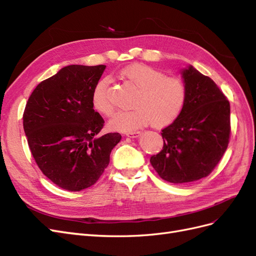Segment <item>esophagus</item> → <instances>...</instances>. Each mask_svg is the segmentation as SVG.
Masks as SVG:
<instances>
[{
	"instance_id": "esophagus-1",
	"label": "esophagus",
	"mask_w": 256,
	"mask_h": 256,
	"mask_svg": "<svg viewBox=\"0 0 256 256\" xmlns=\"http://www.w3.org/2000/svg\"><path fill=\"white\" fill-rule=\"evenodd\" d=\"M139 133H140L139 130H130V132H126V135L128 137H136V136L139 135Z\"/></svg>"
}]
</instances>
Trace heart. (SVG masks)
I'll return each instance as SVG.
<instances>
[{
    "label": "heart",
    "instance_id": "1",
    "mask_svg": "<svg viewBox=\"0 0 256 256\" xmlns=\"http://www.w3.org/2000/svg\"><path fill=\"white\" fill-rule=\"evenodd\" d=\"M120 78L137 92L132 102L134 108L118 112L110 123L112 128L130 130L150 122L154 128H164L180 116L187 96L186 86L180 78L166 76L146 64L128 66L121 70ZM110 84L107 78L98 80L92 94L94 108L105 117L114 114Z\"/></svg>",
    "mask_w": 256,
    "mask_h": 256
}]
</instances>
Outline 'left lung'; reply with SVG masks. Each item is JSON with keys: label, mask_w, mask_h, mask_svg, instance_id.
<instances>
[{"label": "left lung", "mask_w": 256, "mask_h": 256, "mask_svg": "<svg viewBox=\"0 0 256 256\" xmlns=\"http://www.w3.org/2000/svg\"><path fill=\"white\" fill-rule=\"evenodd\" d=\"M187 90L180 116L162 128L164 146L150 162L167 182L185 184L206 178L228 149L230 102L210 78L192 66L183 72Z\"/></svg>", "instance_id": "1"}]
</instances>
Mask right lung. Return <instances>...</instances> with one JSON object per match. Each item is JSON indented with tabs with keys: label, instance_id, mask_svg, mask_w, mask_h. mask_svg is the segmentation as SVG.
Returning <instances> with one entry per match:
<instances>
[{
	"label": "right lung",
	"instance_id": "1",
	"mask_svg": "<svg viewBox=\"0 0 256 256\" xmlns=\"http://www.w3.org/2000/svg\"><path fill=\"white\" fill-rule=\"evenodd\" d=\"M105 67L67 66L37 85L23 112V128L37 166L64 190L94 185L121 140L119 133L100 135L104 119L92 101Z\"/></svg>",
	"mask_w": 256,
	"mask_h": 256
}]
</instances>
